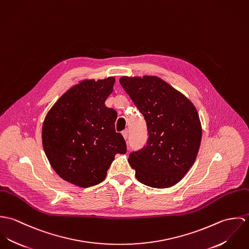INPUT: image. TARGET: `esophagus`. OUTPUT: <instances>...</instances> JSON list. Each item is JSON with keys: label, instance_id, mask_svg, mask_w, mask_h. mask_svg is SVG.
Returning a JSON list of instances; mask_svg holds the SVG:
<instances>
[{"label": "esophagus", "instance_id": "obj_1", "mask_svg": "<svg viewBox=\"0 0 249 249\" xmlns=\"http://www.w3.org/2000/svg\"><path fill=\"white\" fill-rule=\"evenodd\" d=\"M123 136H124V140H127V137H128V130L127 129H125V130H124L123 131Z\"/></svg>", "mask_w": 249, "mask_h": 249}]
</instances>
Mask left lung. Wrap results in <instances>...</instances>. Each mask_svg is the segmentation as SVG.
<instances>
[{
  "instance_id": "8db88e82",
  "label": "left lung",
  "mask_w": 249,
  "mask_h": 249,
  "mask_svg": "<svg viewBox=\"0 0 249 249\" xmlns=\"http://www.w3.org/2000/svg\"><path fill=\"white\" fill-rule=\"evenodd\" d=\"M120 83L146 123V144L129 153L135 177L152 188L176 185L194 165L201 142L196 107L157 76H123Z\"/></svg>"
}]
</instances>
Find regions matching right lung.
I'll use <instances>...</instances> for the list:
<instances>
[{
  "label": "right lung",
  "instance_id": "obj_1",
  "mask_svg": "<svg viewBox=\"0 0 249 249\" xmlns=\"http://www.w3.org/2000/svg\"><path fill=\"white\" fill-rule=\"evenodd\" d=\"M114 77L84 80L71 87L46 116L42 128L45 153L65 181L87 188L105 180L117 153L126 143L115 130L117 112L106 106Z\"/></svg>",
  "mask_w": 249,
  "mask_h": 249
}]
</instances>
